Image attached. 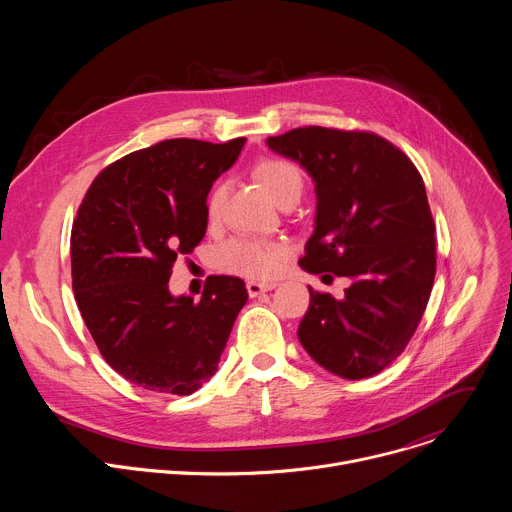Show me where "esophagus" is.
Segmentation results:
<instances>
[{
    "label": "esophagus",
    "instance_id": "esophagus-1",
    "mask_svg": "<svg viewBox=\"0 0 512 512\" xmlns=\"http://www.w3.org/2000/svg\"><path fill=\"white\" fill-rule=\"evenodd\" d=\"M273 287H275V283H257V281H249V283H247V294H249V298H257V296L265 294V291H269V289H273Z\"/></svg>",
    "mask_w": 512,
    "mask_h": 512
}]
</instances>
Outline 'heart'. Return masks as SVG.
<instances>
[{"label": "heart", "mask_w": 512, "mask_h": 512, "mask_svg": "<svg viewBox=\"0 0 512 512\" xmlns=\"http://www.w3.org/2000/svg\"><path fill=\"white\" fill-rule=\"evenodd\" d=\"M255 178L265 186L275 202L287 204L298 200L304 194V176L300 168L283 158H265L253 168ZM227 194V184L218 182L208 194L206 214L210 221L221 214ZM287 257V245L279 241H263L251 237H235L223 243L214 253L216 265L223 271L243 275L249 279H271L275 277Z\"/></svg>", "instance_id": "obj_1"}]
</instances>
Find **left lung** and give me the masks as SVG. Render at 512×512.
Masks as SVG:
<instances>
[{
  "mask_svg": "<svg viewBox=\"0 0 512 512\" xmlns=\"http://www.w3.org/2000/svg\"><path fill=\"white\" fill-rule=\"evenodd\" d=\"M267 145L316 182V229L302 269L352 283L336 300L310 287L298 338L342 379L381 373L405 350L435 277V223L415 164L373 131L298 127Z\"/></svg>",
  "mask_w": 512,
  "mask_h": 512,
  "instance_id": "left-lung-1",
  "label": "left lung"
}]
</instances>
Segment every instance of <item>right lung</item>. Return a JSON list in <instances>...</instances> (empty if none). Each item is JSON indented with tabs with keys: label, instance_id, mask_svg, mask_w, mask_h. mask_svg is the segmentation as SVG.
<instances>
[{
	"label": "right lung",
	"instance_id": "1",
	"mask_svg": "<svg viewBox=\"0 0 512 512\" xmlns=\"http://www.w3.org/2000/svg\"><path fill=\"white\" fill-rule=\"evenodd\" d=\"M245 137L166 139L99 172L72 223V291L111 369L158 393L190 395L208 381L237 314L243 279L210 275L200 302L174 298L172 267L206 233L212 182L239 158Z\"/></svg>",
	"mask_w": 512,
	"mask_h": 512
}]
</instances>
